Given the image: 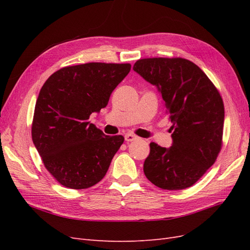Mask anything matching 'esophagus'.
I'll use <instances>...</instances> for the list:
<instances>
[{
    "label": "esophagus",
    "instance_id": "34e87169",
    "mask_svg": "<svg viewBox=\"0 0 250 250\" xmlns=\"http://www.w3.org/2000/svg\"><path fill=\"white\" fill-rule=\"evenodd\" d=\"M139 138L137 137V135H134V134H132V133H127V134H125V141L126 142H133V141H135V140H138Z\"/></svg>",
    "mask_w": 250,
    "mask_h": 250
}]
</instances>
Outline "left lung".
Returning a JSON list of instances; mask_svg holds the SVG:
<instances>
[{
  "label": "left lung",
  "mask_w": 250,
  "mask_h": 250,
  "mask_svg": "<svg viewBox=\"0 0 250 250\" xmlns=\"http://www.w3.org/2000/svg\"><path fill=\"white\" fill-rule=\"evenodd\" d=\"M133 70L157 86L173 124L172 146L150 143L144 173L163 190L192 187L214 165L222 148L220 93L198 65L181 57L139 59Z\"/></svg>",
  "instance_id": "left-lung-1"
}]
</instances>
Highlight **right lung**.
<instances>
[{"mask_svg": "<svg viewBox=\"0 0 250 250\" xmlns=\"http://www.w3.org/2000/svg\"><path fill=\"white\" fill-rule=\"evenodd\" d=\"M130 69V63L69 65L44 82L35 104L32 141L60 185L81 190L105 176L124 137L105 135L88 119L106 106Z\"/></svg>", "mask_w": 250, "mask_h": 250, "instance_id": "obj_1", "label": "right lung"}]
</instances>
